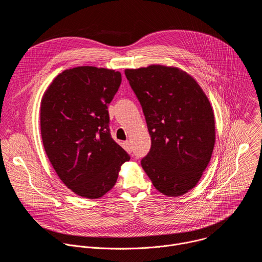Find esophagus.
Here are the masks:
<instances>
[{"label": "esophagus", "instance_id": "34e87169", "mask_svg": "<svg viewBox=\"0 0 262 262\" xmlns=\"http://www.w3.org/2000/svg\"><path fill=\"white\" fill-rule=\"evenodd\" d=\"M123 147H124V149H125L127 152H132V144H130L129 141L123 142Z\"/></svg>", "mask_w": 262, "mask_h": 262}]
</instances>
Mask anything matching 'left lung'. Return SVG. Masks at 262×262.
I'll use <instances>...</instances> for the list:
<instances>
[{
  "instance_id": "left-lung-1",
  "label": "left lung",
  "mask_w": 262,
  "mask_h": 262,
  "mask_svg": "<svg viewBox=\"0 0 262 262\" xmlns=\"http://www.w3.org/2000/svg\"><path fill=\"white\" fill-rule=\"evenodd\" d=\"M124 73L151 137L141 165L160 193L182 196L197 185L212 155L211 104L197 81L178 67L152 64Z\"/></svg>"
}]
</instances>
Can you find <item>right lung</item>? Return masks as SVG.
<instances>
[{
	"label": "right lung",
	"instance_id": "right-lung-1",
	"mask_svg": "<svg viewBox=\"0 0 262 262\" xmlns=\"http://www.w3.org/2000/svg\"><path fill=\"white\" fill-rule=\"evenodd\" d=\"M120 84L119 71L79 66L59 73L41 98L46 154L62 182L81 197H102L129 161L108 128L107 104Z\"/></svg>",
	"mask_w": 262,
	"mask_h": 262
}]
</instances>
